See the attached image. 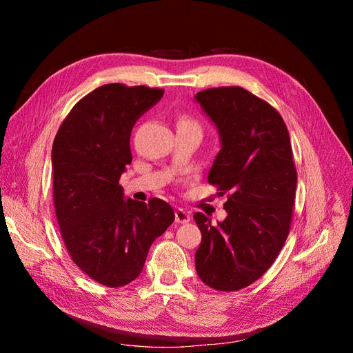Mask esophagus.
<instances>
[{"instance_id":"esophagus-1","label":"esophagus","mask_w":353,"mask_h":353,"mask_svg":"<svg viewBox=\"0 0 353 353\" xmlns=\"http://www.w3.org/2000/svg\"><path fill=\"white\" fill-rule=\"evenodd\" d=\"M190 219H191L190 212H187L184 209H179V208L175 210V221L178 223H187V222H190Z\"/></svg>"}]
</instances>
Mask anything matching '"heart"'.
<instances>
[{"label":"heart","instance_id":"obj_1","mask_svg":"<svg viewBox=\"0 0 353 353\" xmlns=\"http://www.w3.org/2000/svg\"><path fill=\"white\" fill-rule=\"evenodd\" d=\"M179 125H187V126H193V128H197L199 130V126H197V123L194 122V121H191V119H183L179 122Z\"/></svg>","mask_w":353,"mask_h":353}]
</instances>
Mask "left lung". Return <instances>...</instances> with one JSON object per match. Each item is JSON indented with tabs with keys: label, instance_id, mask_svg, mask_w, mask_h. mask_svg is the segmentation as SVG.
I'll return each instance as SVG.
<instances>
[{
	"label": "left lung",
	"instance_id": "obj_1",
	"mask_svg": "<svg viewBox=\"0 0 353 353\" xmlns=\"http://www.w3.org/2000/svg\"><path fill=\"white\" fill-rule=\"evenodd\" d=\"M194 101L219 134L208 181L228 196L222 222L194 215L196 271L215 290H240L266 272L290 231L297 184L290 135L272 105L241 87L200 91Z\"/></svg>",
	"mask_w": 353,
	"mask_h": 353
}]
</instances>
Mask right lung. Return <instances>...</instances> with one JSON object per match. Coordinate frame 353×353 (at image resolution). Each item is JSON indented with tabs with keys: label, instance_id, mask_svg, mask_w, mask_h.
<instances>
[{
	"label": "right lung",
	"instance_id": "right-lung-1",
	"mask_svg": "<svg viewBox=\"0 0 353 353\" xmlns=\"http://www.w3.org/2000/svg\"><path fill=\"white\" fill-rule=\"evenodd\" d=\"M163 92L101 85L74 104L52 143V196L63 241L73 262L103 285L134 281L150 245L175 219L166 201L126 199L119 185L132 162V128Z\"/></svg>",
	"mask_w": 353,
	"mask_h": 353
}]
</instances>
